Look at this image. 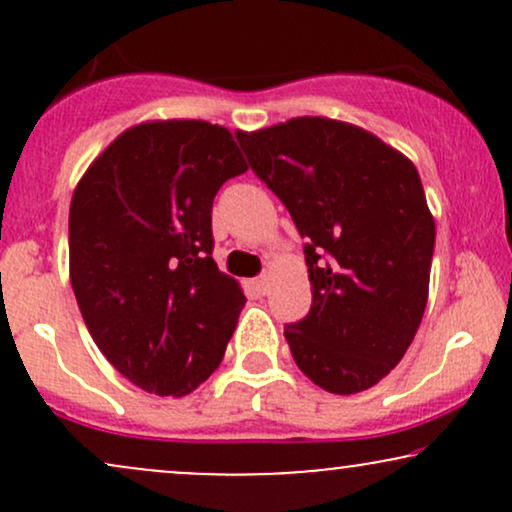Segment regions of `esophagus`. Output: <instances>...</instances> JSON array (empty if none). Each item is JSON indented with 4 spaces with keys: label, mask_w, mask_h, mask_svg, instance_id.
Segmentation results:
<instances>
[{
    "label": "esophagus",
    "mask_w": 512,
    "mask_h": 512,
    "mask_svg": "<svg viewBox=\"0 0 512 512\" xmlns=\"http://www.w3.org/2000/svg\"><path fill=\"white\" fill-rule=\"evenodd\" d=\"M252 286H255L257 296H264V293H267V291H269V276H267V274L257 276V279H255V281H252Z\"/></svg>",
    "instance_id": "obj_1"
}]
</instances>
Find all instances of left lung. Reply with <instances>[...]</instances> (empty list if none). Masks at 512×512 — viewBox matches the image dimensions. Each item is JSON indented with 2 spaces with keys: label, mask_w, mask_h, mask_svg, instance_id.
Wrapping results in <instances>:
<instances>
[{
  "label": "left lung",
  "mask_w": 512,
  "mask_h": 512,
  "mask_svg": "<svg viewBox=\"0 0 512 512\" xmlns=\"http://www.w3.org/2000/svg\"><path fill=\"white\" fill-rule=\"evenodd\" d=\"M236 139L305 238L313 305L284 327L293 361L334 395L368 390L402 361L426 310L436 223L414 163L327 117Z\"/></svg>",
  "instance_id": "obj_1"
}]
</instances>
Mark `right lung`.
I'll use <instances>...</instances> for the list:
<instances>
[{"label": "right lung", "mask_w": 512, "mask_h": 512, "mask_svg": "<svg viewBox=\"0 0 512 512\" xmlns=\"http://www.w3.org/2000/svg\"><path fill=\"white\" fill-rule=\"evenodd\" d=\"M245 170L226 127L166 120L122 132L76 185V303L103 356L146 392L195 390L236 330L245 296L211 257V207Z\"/></svg>", "instance_id": "1"}]
</instances>
